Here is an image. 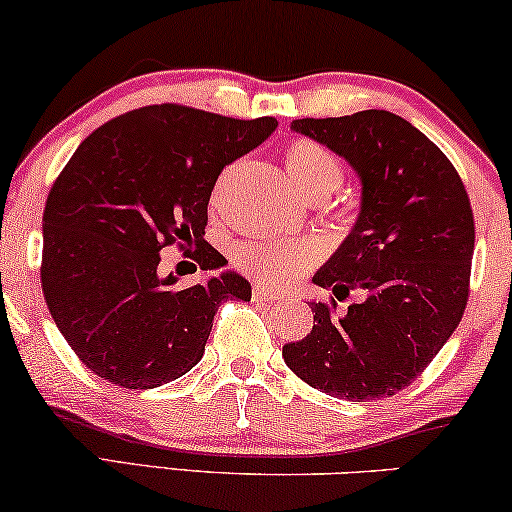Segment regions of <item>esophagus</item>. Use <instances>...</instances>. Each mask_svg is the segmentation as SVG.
Returning <instances> with one entry per match:
<instances>
[{
    "mask_svg": "<svg viewBox=\"0 0 512 512\" xmlns=\"http://www.w3.org/2000/svg\"><path fill=\"white\" fill-rule=\"evenodd\" d=\"M254 298L256 300H282L284 293L272 289V286H265V284H256L254 286Z\"/></svg>",
    "mask_w": 512,
    "mask_h": 512,
    "instance_id": "esophagus-1",
    "label": "esophagus"
}]
</instances>
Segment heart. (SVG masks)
<instances>
[{
    "mask_svg": "<svg viewBox=\"0 0 512 512\" xmlns=\"http://www.w3.org/2000/svg\"><path fill=\"white\" fill-rule=\"evenodd\" d=\"M286 174L300 193H331L342 179V167L328 149L312 139H296L284 153ZM319 261V247L312 240H261L237 249V263L249 275L270 284H289Z\"/></svg>",
    "mask_w": 512,
    "mask_h": 512,
    "instance_id": "1",
    "label": "heart"
}]
</instances>
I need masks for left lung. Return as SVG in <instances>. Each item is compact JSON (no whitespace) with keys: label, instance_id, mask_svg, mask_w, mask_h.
<instances>
[{"label":"left lung","instance_id":"left-lung-1","mask_svg":"<svg viewBox=\"0 0 512 512\" xmlns=\"http://www.w3.org/2000/svg\"><path fill=\"white\" fill-rule=\"evenodd\" d=\"M291 130L345 158L361 184L359 214L312 282L359 303L286 342L284 363L310 387L345 401L394 396L450 340L468 300L473 212L457 170L405 118L366 109L300 118Z\"/></svg>","mask_w":512,"mask_h":512}]
</instances>
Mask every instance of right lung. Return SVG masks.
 <instances>
[{
    "label": "right lung",
    "instance_id": "right-lung-1",
    "mask_svg": "<svg viewBox=\"0 0 512 512\" xmlns=\"http://www.w3.org/2000/svg\"><path fill=\"white\" fill-rule=\"evenodd\" d=\"M275 128L270 116L153 104L76 149L46 200L41 289L83 366L125 389L160 387L202 359L223 300H251L249 279L205 242L207 205L223 167ZM174 239L222 275L193 287L158 276L159 249Z\"/></svg>",
    "mask_w": 512,
    "mask_h": 512
}]
</instances>
